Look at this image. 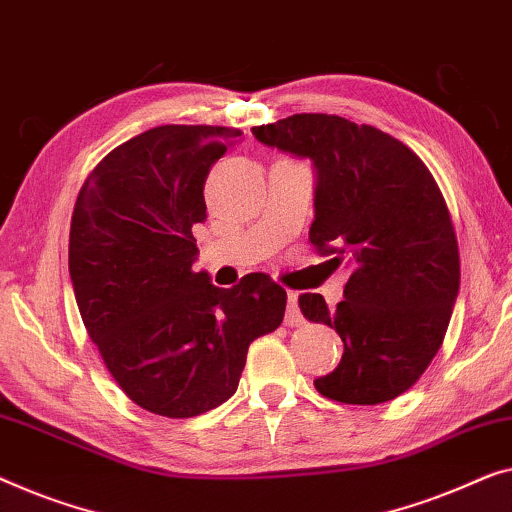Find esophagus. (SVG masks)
<instances>
[{
	"label": "esophagus",
	"instance_id": "34e87169",
	"mask_svg": "<svg viewBox=\"0 0 512 512\" xmlns=\"http://www.w3.org/2000/svg\"><path fill=\"white\" fill-rule=\"evenodd\" d=\"M286 325H302V321H305V318H302V314H300V307H298V293H293V291H288V307H286Z\"/></svg>",
	"mask_w": 512,
	"mask_h": 512
}]
</instances>
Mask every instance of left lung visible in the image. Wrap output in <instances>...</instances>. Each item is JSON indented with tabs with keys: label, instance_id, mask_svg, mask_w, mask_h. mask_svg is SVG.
Returning a JSON list of instances; mask_svg holds the SVG:
<instances>
[{
	"label": "left lung",
	"instance_id": "8db88e82",
	"mask_svg": "<svg viewBox=\"0 0 512 512\" xmlns=\"http://www.w3.org/2000/svg\"><path fill=\"white\" fill-rule=\"evenodd\" d=\"M251 133L314 164L309 240L351 270L337 309L300 295L305 318L344 342L316 390L342 404L390 402L441 348L459 291L455 228L432 173L397 138L337 115H291Z\"/></svg>",
	"mask_w": 512,
	"mask_h": 512
}]
</instances>
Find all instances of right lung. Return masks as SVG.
<instances>
[{
    "mask_svg": "<svg viewBox=\"0 0 512 512\" xmlns=\"http://www.w3.org/2000/svg\"><path fill=\"white\" fill-rule=\"evenodd\" d=\"M242 131L166 124L106 154L71 217L69 272L92 342L140 409L194 418L238 390L249 344L284 321L263 272L217 288L194 272L203 187Z\"/></svg>",
    "mask_w": 512,
    "mask_h": 512,
    "instance_id": "right-lung-1",
    "label": "right lung"
}]
</instances>
